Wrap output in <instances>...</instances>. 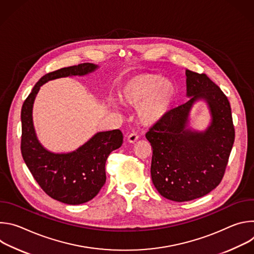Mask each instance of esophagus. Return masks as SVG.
Here are the masks:
<instances>
[{"mask_svg":"<svg viewBox=\"0 0 254 254\" xmlns=\"http://www.w3.org/2000/svg\"><path fill=\"white\" fill-rule=\"evenodd\" d=\"M137 139H138V134H137L136 132H131V133L127 136V140H128L129 142H131V143L135 142Z\"/></svg>","mask_w":254,"mask_h":254,"instance_id":"esophagus-1","label":"esophagus"}]
</instances>
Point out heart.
<instances>
[{
	"label": "heart",
	"mask_w": 254,
	"mask_h": 254,
	"mask_svg": "<svg viewBox=\"0 0 254 254\" xmlns=\"http://www.w3.org/2000/svg\"><path fill=\"white\" fill-rule=\"evenodd\" d=\"M177 96L175 84L154 73H140L127 79L120 91L121 100L139 106L138 119L144 126L159 123L170 110Z\"/></svg>",
	"instance_id": "b5f03b06"
}]
</instances>
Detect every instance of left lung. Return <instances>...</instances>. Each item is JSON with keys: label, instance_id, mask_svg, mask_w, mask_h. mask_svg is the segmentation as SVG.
Returning <instances> with one entry per match:
<instances>
[{"label": "left lung", "instance_id": "8db88e82", "mask_svg": "<svg viewBox=\"0 0 254 254\" xmlns=\"http://www.w3.org/2000/svg\"><path fill=\"white\" fill-rule=\"evenodd\" d=\"M186 76L190 99L146 133L153 149V183L163 197L176 202L203 197L220 184L235 137L230 103L219 86L205 73L187 69ZM201 99L212 120L204 132H196L187 127L192 104Z\"/></svg>", "mask_w": 254, "mask_h": 254}]
</instances>
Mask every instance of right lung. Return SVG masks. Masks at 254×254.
<instances>
[{"label":"right lung","mask_w":254,"mask_h":254,"mask_svg":"<svg viewBox=\"0 0 254 254\" xmlns=\"http://www.w3.org/2000/svg\"><path fill=\"white\" fill-rule=\"evenodd\" d=\"M97 65L82 63L64 67L45 74L33 87L21 111V153L32 176L51 198L69 205H79L93 199L105 183V162L110 154L121 148L120 129L95 133L83 146L67 154L47 151L35 133L32 110L36 95L47 81L82 76L93 72Z\"/></svg>","instance_id":"add662e5"}]
</instances>
